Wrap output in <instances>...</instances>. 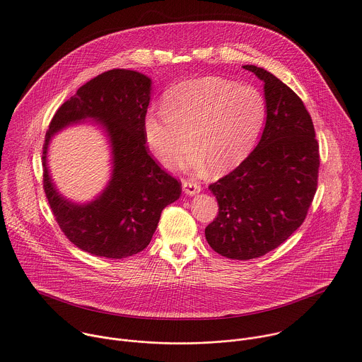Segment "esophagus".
Returning <instances> with one entry per match:
<instances>
[{"label":"esophagus","instance_id":"esophagus-1","mask_svg":"<svg viewBox=\"0 0 362 362\" xmlns=\"http://www.w3.org/2000/svg\"><path fill=\"white\" fill-rule=\"evenodd\" d=\"M202 190V186L196 182H192V180H185L183 182V192L187 194V196H194L197 193H200Z\"/></svg>","mask_w":362,"mask_h":362}]
</instances>
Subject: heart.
I'll return each mask as SVG.
<instances>
[{
  "mask_svg": "<svg viewBox=\"0 0 362 362\" xmlns=\"http://www.w3.org/2000/svg\"><path fill=\"white\" fill-rule=\"evenodd\" d=\"M265 117V97L255 86L206 76L172 87L163 97V111L149 110L142 129L162 165L177 163L192 145L196 151L187 163L194 169L209 163L220 173L247 158Z\"/></svg>",
  "mask_w": 362,
  "mask_h": 362,
  "instance_id": "obj_1",
  "label": "heart"
}]
</instances>
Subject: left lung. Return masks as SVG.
<instances>
[{
  "label": "left lung",
  "mask_w": 362,
  "mask_h": 362,
  "mask_svg": "<svg viewBox=\"0 0 362 362\" xmlns=\"http://www.w3.org/2000/svg\"><path fill=\"white\" fill-rule=\"evenodd\" d=\"M243 67L264 81L265 128L247 159L209 186L218 214L204 231L216 252L240 261L268 254L302 226L320 166L313 121L299 95L265 69Z\"/></svg>",
  "instance_id": "left-lung-1"
}]
</instances>
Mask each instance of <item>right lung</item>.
I'll list each match as a JSON object with an SVG mask.
<instances>
[{"label": "right lung", "mask_w": 362, "mask_h": 362, "mask_svg": "<svg viewBox=\"0 0 362 362\" xmlns=\"http://www.w3.org/2000/svg\"><path fill=\"white\" fill-rule=\"evenodd\" d=\"M152 80L135 70L114 69L81 86L53 115L43 144V189L64 235L81 251L121 259L141 252L152 240L160 213L176 202L182 185L148 153L144 118ZM95 122L112 149V176L91 202L74 204L55 189L47 168L51 138L69 124Z\"/></svg>", "instance_id": "1"}]
</instances>
